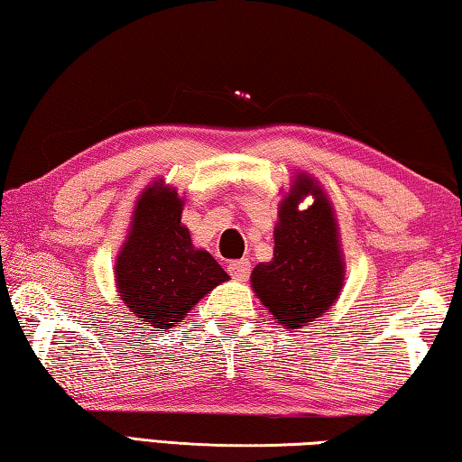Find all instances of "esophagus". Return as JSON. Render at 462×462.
Returning <instances> with one entry per match:
<instances>
[{
    "label": "esophagus",
    "mask_w": 462,
    "mask_h": 462,
    "mask_svg": "<svg viewBox=\"0 0 462 462\" xmlns=\"http://www.w3.org/2000/svg\"><path fill=\"white\" fill-rule=\"evenodd\" d=\"M226 272H229V276L233 280L245 282L249 278V273H252V263H249V260L229 262V265H226Z\"/></svg>",
    "instance_id": "34e87169"
}]
</instances>
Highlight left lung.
<instances>
[{
    "label": "left lung",
    "mask_w": 462,
    "mask_h": 462,
    "mask_svg": "<svg viewBox=\"0 0 462 462\" xmlns=\"http://www.w3.org/2000/svg\"><path fill=\"white\" fill-rule=\"evenodd\" d=\"M306 196L315 202L298 209ZM273 244L272 262L252 272V288L282 327L302 328L335 304L345 280L335 210L312 176L298 174L282 199Z\"/></svg>",
    "instance_id": "8db88e82"
}]
</instances>
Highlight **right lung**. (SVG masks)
I'll return each instance as SVG.
<instances>
[{
  "label": "right lung",
  "mask_w": 462,
  "mask_h": 462,
  "mask_svg": "<svg viewBox=\"0 0 462 462\" xmlns=\"http://www.w3.org/2000/svg\"><path fill=\"white\" fill-rule=\"evenodd\" d=\"M182 207L172 186L150 184L135 202L117 255V292L145 327H176L202 296L229 280L213 255L192 245L180 223Z\"/></svg>",
  "instance_id": "add662e5"
}]
</instances>
